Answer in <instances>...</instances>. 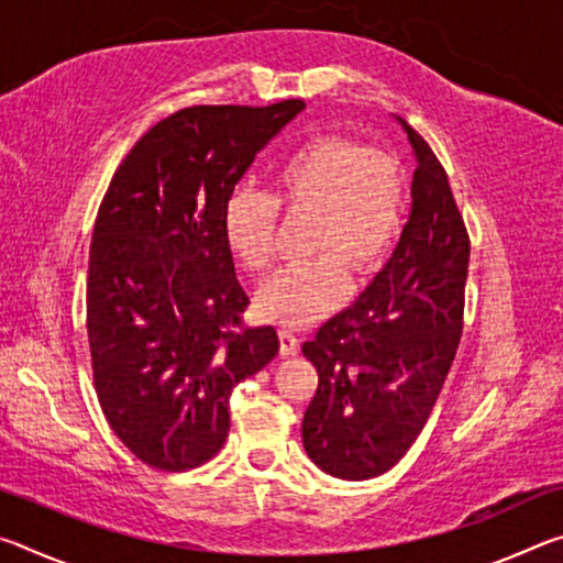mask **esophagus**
Segmentation results:
<instances>
[{"label":"esophagus","mask_w":563,"mask_h":563,"mask_svg":"<svg viewBox=\"0 0 563 563\" xmlns=\"http://www.w3.org/2000/svg\"><path fill=\"white\" fill-rule=\"evenodd\" d=\"M278 340H280V355L283 357H288V355H295V352H298V338L292 335V332H288V330H280L278 332Z\"/></svg>","instance_id":"obj_1"}]
</instances>
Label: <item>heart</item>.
<instances>
[{
  "instance_id": "heart-1",
  "label": "heart",
  "mask_w": 563,
  "mask_h": 563,
  "mask_svg": "<svg viewBox=\"0 0 563 563\" xmlns=\"http://www.w3.org/2000/svg\"><path fill=\"white\" fill-rule=\"evenodd\" d=\"M280 211L310 221L300 268L283 271L255 295V312L298 330L330 316L360 283L383 268L405 216V170L385 148L345 133H318L280 161L273 196L238 188L223 208V238L238 265L263 275L275 261Z\"/></svg>"
}]
</instances>
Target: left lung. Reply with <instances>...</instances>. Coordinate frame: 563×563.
<instances>
[{"label":"left lung","mask_w":563,"mask_h":563,"mask_svg":"<svg viewBox=\"0 0 563 563\" xmlns=\"http://www.w3.org/2000/svg\"><path fill=\"white\" fill-rule=\"evenodd\" d=\"M412 213L393 258L352 308L302 352L318 389L302 417L305 452L338 479H373L402 460L432 415L464 325L470 233L450 178L415 129Z\"/></svg>","instance_id":"8db88e82"}]
</instances>
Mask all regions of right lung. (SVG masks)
Returning <instances> with one entry per match:
<instances>
[{
	"label": "right lung",
	"instance_id": "obj_1",
	"mask_svg": "<svg viewBox=\"0 0 563 563\" xmlns=\"http://www.w3.org/2000/svg\"><path fill=\"white\" fill-rule=\"evenodd\" d=\"M305 109L188 107L136 141L93 223L87 332L103 417L141 462L186 472L221 450L233 387L278 352L223 238V208L255 156Z\"/></svg>",
	"mask_w": 563,
	"mask_h": 563
}]
</instances>
